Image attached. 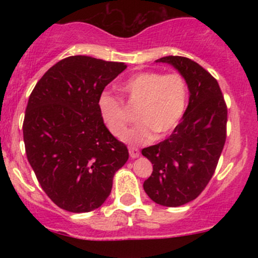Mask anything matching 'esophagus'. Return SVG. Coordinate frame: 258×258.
<instances>
[{"instance_id":"obj_1","label":"esophagus","mask_w":258,"mask_h":258,"mask_svg":"<svg viewBox=\"0 0 258 258\" xmlns=\"http://www.w3.org/2000/svg\"><path fill=\"white\" fill-rule=\"evenodd\" d=\"M128 152H130V156H131L132 159H136V158H138V156H139V154H141V153H139V150L137 149V148H133V147L130 148V149H128Z\"/></svg>"}]
</instances>
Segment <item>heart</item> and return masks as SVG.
I'll use <instances>...</instances> for the list:
<instances>
[{
    "instance_id": "heart-1",
    "label": "heart",
    "mask_w": 258,
    "mask_h": 258,
    "mask_svg": "<svg viewBox=\"0 0 258 258\" xmlns=\"http://www.w3.org/2000/svg\"><path fill=\"white\" fill-rule=\"evenodd\" d=\"M128 104L137 106L139 122L123 136L122 139L132 146L148 144L160 136L171 132L185 110L188 87L179 74L142 72L119 85ZM98 108L103 122L114 136L120 137L131 121L125 105L119 98L103 92L98 99Z\"/></svg>"
}]
</instances>
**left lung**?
I'll return each mask as SVG.
<instances>
[{"label": "left lung", "mask_w": 258, "mask_h": 258, "mask_svg": "<svg viewBox=\"0 0 258 258\" xmlns=\"http://www.w3.org/2000/svg\"><path fill=\"white\" fill-rule=\"evenodd\" d=\"M185 80L189 103L172 135L142 154L153 164L143 188L154 203L177 207L197 199L214 176L227 133V105L217 80L191 59L168 55Z\"/></svg>", "instance_id": "8db88e82"}]
</instances>
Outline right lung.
I'll return each instance as SVG.
<instances>
[{"instance_id": "1", "label": "right lung", "mask_w": 258, "mask_h": 258, "mask_svg": "<svg viewBox=\"0 0 258 258\" xmlns=\"http://www.w3.org/2000/svg\"><path fill=\"white\" fill-rule=\"evenodd\" d=\"M127 68L87 55L61 59L29 97L23 135L29 164L41 188L69 212L103 205L128 150L103 122L98 99Z\"/></svg>"}]
</instances>
